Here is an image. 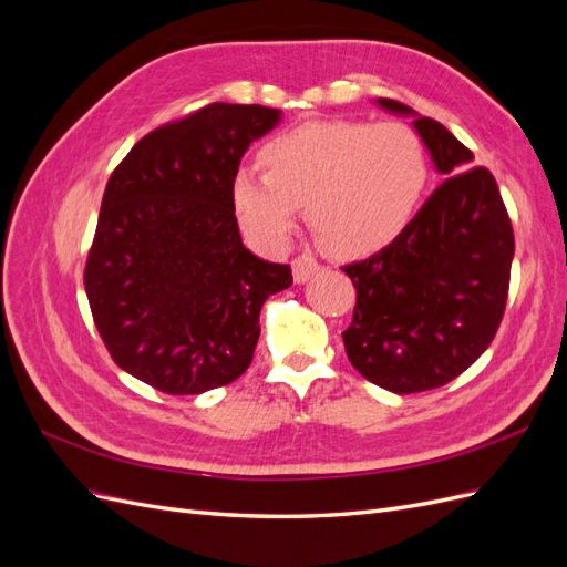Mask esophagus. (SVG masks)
I'll list each match as a JSON object with an SVG mask.
<instances>
[{"mask_svg": "<svg viewBox=\"0 0 567 567\" xmlns=\"http://www.w3.org/2000/svg\"><path fill=\"white\" fill-rule=\"evenodd\" d=\"M315 271H319V262L315 260L312 255H300V257H296V260H293V279L298 284L310 281Z\"/></svg>", "mask_w": 567, "mask_h": 567, "instance_id": "34e87169", "label": "esophagus"}]
</instances>
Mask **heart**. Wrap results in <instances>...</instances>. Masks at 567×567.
Returning a JSON list of instances; mask_svg holds the SVG:
<instances>
[{
    "instance_id": "obj_1",
    "label": "heart",
    "mask_w": 567,
    "mask_h": 567,
    "mask_svg": "<svg viewBox=\"0 0 567 567\" xmlns=\"http://www.w3.org/2000/svg\"><path fill=\"white\" fill-rule=\"evenodd\" d=\"M260 165L265 175L236 169L231 205L238 225L265 250L290 241L298 205L331 252L381 250L414 219L427 184L425 146L402 123H307L269 140Z\"/></svg>"
}]
</instances>
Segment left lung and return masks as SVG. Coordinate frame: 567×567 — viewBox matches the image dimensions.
Segmentation results:
<instances>
[{"instance_id":"8db88e82","label":"left lung","mask_w":567,"mask_h":567,"mask_svg":"<svg viewBox=\"0 0 567 567\" xmlns=\"http://www.w3.org/2000/svg\"><path fill=\"white\" fill-rule=\"evenodd\" d=\"M379 104L411 115L394 99ZM444 182L390 246L342 267L357 288L342 342L367 381L409 394L447 385L483 354L504 319L513 227L499 186L433 117L414 120Z\"/></svg>"}]
</instances>
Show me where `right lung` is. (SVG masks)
I'll list each match as a JSON object with an SVG mask.
<instances>
[{
	"label": "right lung",
	"instance_id": "right-lung-1",
	"mask_svg": "<svg viewBox=\"0 0 567 567\" xmlns=\"http://www.w3.org/2000/svg\"><path fill=\"white\" fill-rule=\"evenodd\" d=\"M267 106L208 104L142 136L106 184L84 290L113 362L167 394L229 385L250 362L260 310L290 265L241 241L231 177L279 123Z\"/></svg>",
	"mask_w": 567,
	"mask_h": 567
}]
</instances>
